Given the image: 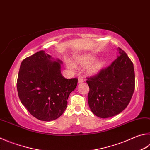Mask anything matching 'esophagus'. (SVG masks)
I'll list each match as a JSON object with an SVG mask.
<instances>
[{
  "label": "esophagus",
  "instance_id": "esophagus-1",
  "mask_svg": "<svg viewBox=\"0 0 150 150\" xmlns=\"http://www.w3.org/2000/svg\"><path fill=\"white\" fill-rule=\"evenodd\" d=\"M83 82H84L83 78L81 77V76H79V77H78V83H83Z\"/></svg>",
  "mask_w": 150,
  "mask_h": 150
}]
</instances>
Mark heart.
Here are the masks:
<instances>
[{
  "label": "heart",
  "mask_w": 150,
  "mask_h": 150,
  "mask_svg": "<svg viewBox=\"0 0 150 150\" xmlns=\"http://www.w3.org/2000/svg\"><path fill=\"white\" fill-rule=\"evenodd\" d=\"M94 59V56L91 54H84V55L77 56L75 58V64L71 61L66 60V64L67 68L70 70L73 71L75 69L76 66L78 67L84 66L88 64ZM104 61L102 59H95L91 62L86 67V72L90 75H95L100 72L104 66Z\"/></svg>",
  "instance_id": "b5f03b06"
}]
</instances>
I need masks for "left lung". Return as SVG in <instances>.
<instances>
[{"label": "left lung", "instance_id": "left-lung-1", "mask_svg": "<svg viewBox=\"0 0 150 150\" xmlns=\"http://www.w3.org/2000/svg\"><path fill=\"white\" fill-rule=\"evenodd\" d=\"M119 56L98 74L87 78L88 102L95 115L108 118L118 115L129 104L135 86L134 66L129 56L118 48Z\"/></svg>", "mask_w": 150, "mask_h": 150}]
</instances>
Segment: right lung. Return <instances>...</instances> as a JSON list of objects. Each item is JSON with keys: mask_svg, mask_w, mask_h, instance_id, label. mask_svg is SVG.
<instances>
[{"mask_svg": "<svg viewBox=\"0 0 150 150\" xmlns=\"http://www.w3.org/2000/svg\"><path fill=\"white\" fill-rule=\"evenodd\" d=\"M62 62L40 50L24 59L19 71L17 90L21 103L40 121L59 117L67 105L77 79H66L61 73Z\"/></svg>", "mask_w": 150, "mask_h": 150, "instance_id": "1", "label": "right lung"}]
</instances>
